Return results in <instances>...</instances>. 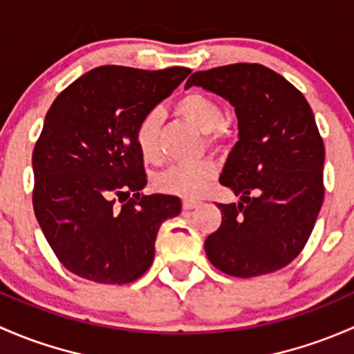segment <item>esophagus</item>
<instances>
[{
  "label": "esophagus",
  "mask_w": 354,
  "mask_h": 354,
  "mask_svg": "<svg viewBox=\"0 0 354 354\" xmlns=\"http://www.w3.org/2000/svg\"><path fill=\"white\" fill-rule=\"evenodd\" d=\"M201 201H198V199H184L182 201V206H184V209H194V207H198Z\"/></svg>",
  "instance_id": "obj_1"
}]
</instances>
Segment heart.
I'll use <instances>...</instances> for the list:
<instances>
[{
	"label": "heart",
	"instance_id": "obj_1",
	"mask_svg": "<svg viewBox=\"0 0 354 354\" xmlns=\"http://www.w3.org/2000/svg\"><path fill=\"white\" fill-rule=\"evenodd\" d=\"M177 112L187 121L201 129L206 136V143L218 147L228 136V127L223 122V105L214 97L203 92L185 93L178 98L176 105ZM160 112L150 111L143 115L136 127V145L147 162L156 163L162 156L158 141ZM214 165L209 160H196L191 163H174L169 169L155 177L156 187L170 194L198 196L199 192L213 180Z\"/></svg>",
	"mask_w": 354,
	"mask_h": 354
}]
</instances>
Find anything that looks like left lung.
Segmentation results:
<instances>
[{
    "label": "left lung",
    "instance_id": "left-lung-1",
    "mask_svg": "<svg viewBox=\"0 0 354 354\" xmlns=\"http://www.w3.org/2000/svg\"><path fill=\"white\" fill-rule=\"evenodd\" d=\"M191 86L223 97L239 119L220 182L240 203H218L221 225L204 242L206 256L236 278L278 271L301 252L324 201L326 150L310 105L262 64L198 71Z\"/></svg>",
    "mask_w": 354,
    "mask_h": 354
}]
</instances>
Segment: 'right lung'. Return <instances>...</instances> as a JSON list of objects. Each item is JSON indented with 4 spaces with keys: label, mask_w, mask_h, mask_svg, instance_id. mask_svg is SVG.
Wrapping results in <instances>:
<instances>
[{
    "label": "right lung",
    "mask_w": 354,
    "mask_h": 354,
    "mask_svg": "<svg viewBox=\"0 0 354 354\" xmlns=\"http://www.w3.org/2000/svg\"><path fill=\"white\" fill-rule=\"evenodd\" d=\"M189 73L100 66L47 111L32 153V203L50 249L73 274L126 285L151 266L160 225L182 206L177 196L140 194L147 174L136 127Z\"/></svg>",
    "instance_id": "obj_1"
}]
</instances>
